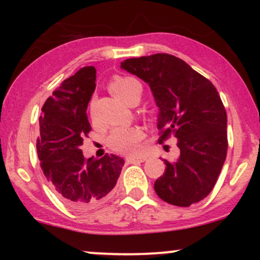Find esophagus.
I'll return each mask as SVG.
<instances>
[{
  "mask_svg": "<svg viewBox=\"0 0 260 260\" xmlns=\"http://www.w3.org/2000/svg\"><path fill=\"white\" fill-rule=\"evenodd\" d=\"M147 160V157L139 155V156H127V162L129 164H137V162H143V161Z\"/></svg>",
  "mask_w": 260,
  "mask_h": 260,
  "instance_id": "34e87169",
  "label": "esophagus"
}]
</instances>
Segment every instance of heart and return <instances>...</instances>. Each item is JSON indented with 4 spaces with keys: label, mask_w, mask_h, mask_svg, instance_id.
<instances>
[{
    "label": "heart",
    "mask_w": 260,
    "mask_h": 260,
    "mask_svg": "<svg viewBox=\"0 0 260 260\" xmlns=\"http://www.w3.org/2000/svg\"><path fill=\"white\" fill-rule=\"evenodd\" d=\"M110 91L124 103L134 96H140L142 85L132 77H116L109 84ZM144 137L142 128L138 126H120L113 128L110 133L109 145L120 153H134L138 150L140 140Z\"/></svg>",
    "instance_id": "obj_1"
}]
</instances>
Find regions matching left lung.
Here are the masks:
<instances>
[{
	"label": "left lung",
	"instance_id": "1",
	"mask_svg": "<svg viewBox=\"0 0 260 260\" xmlns=\"http://www.w3.org/2000/svg\"><path fill=\"white\" fill-rule=\"evenodd\" d=\"M121 68L150 86L162 131L159 142L174 133L180 148L175 162L165 160L155 192L177 207L201 202L215 186L228 153V115L216 88L169 53L124 59Z\"/></svg>",
	"mask_w": 260,
	"mask_h": 260
}]
</instances>
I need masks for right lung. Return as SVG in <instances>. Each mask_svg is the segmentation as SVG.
I'll return each mask as SVG.
<instances>
[{
  "label": "right lung",
  "instance_id": "right-lung-1",
  "mask_svg": "<svg viewBox=\"0 0 260 260\" xmlns=\"http://www.w3.org/2000/svg\"><path fill=\"white\" fill-rule=\"evenodd\" d=\"M96 70L80 68L45 101L37 140L38 156L47 182L68 207L95 208L109 198L117 183L124 160L106 154L85 159L80 147L91 131L86 107L95 90Z\"/></svg>",
  "mask_w": 260,
  "mask_h": 260
}]
</instances>
